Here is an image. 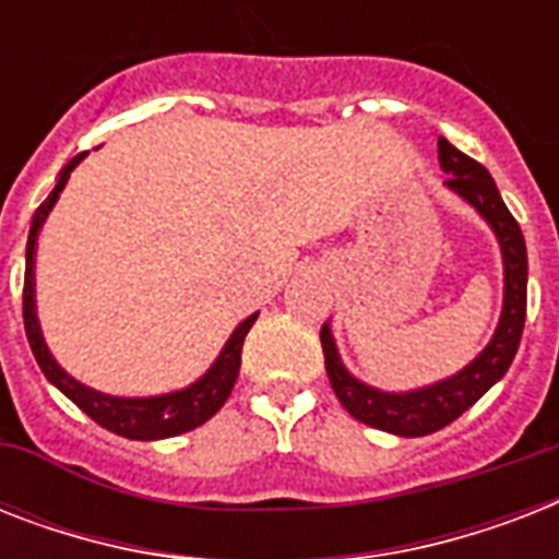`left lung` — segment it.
I'll use <instances>...</instances> for the list:
<instances>
[{
    "label": "left lung",
    "mask_w": 559,
    "mask_h": 559,
    "mask_svg": "<svg viewBox=\"0 0 559 559\" xmlns=\"http://www.w3.org/2000/svg\"><path fill=\"white\" fill-rule=\"evenodd\" d=\"M438 162H441L443 174H450L443 186L476 209L478 217L485 219L496 235L499 252H502V316H499V324H496L485 350L452 377H443V380L420 385V389L382 391L357 380L345 368L336 340H333L331 322L322 324L324 368H328V377H331V385L342 406L348 408L350 417H357L366 426L400 435V438H420V435L438 432L447 424H452L455 417L464 415L481 394H487L496 382L502 380L513 357H516V348H520L522 328H525V305H528L525 237H522L520 223L513 219V214L504 205L493 177L476 159H469L467 153L452 147L447 139H438Z\"/></svg>",
    "instance_id": "1"
}]
</instances>
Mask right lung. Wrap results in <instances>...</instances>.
<instances>
[{
	"instance_id": "add662e5",
	"label": "right lung",
	"mask_w": 559,
	"mask_h": 559,
	"mask_svg": "<svg viewBox=\"0 0 559 559\" xmlns=\"http://www.w3.org/2000/svg\"><path fill=\"white\" fill-rule=\"evenodd\" d=\"M86 153H78L57 177L55 191L48 193L46 202L34 211L28 231V246H25V287H22V319H25V336L31 342L34 359L43 368L46 380L60 389L66 397L72 400L74 406L83 408L86 415L100 424L109 432L130 438V441H162V438H174V435L191 432L197 426H202L209 417H214L228 400L231 389H235L237 371H240V350H243V340L249 328L254 324L258 313L237 324L217 359L211 362V368L202 373L200 380H193L191 385L168 394H151V397H116V394H104L90 385H83L81 380H74L72 373L63 371V366L51 357L46 340H43V328H39L37 316V281H34V254H37V237L39 228L46 223V217L55 209V202L60 200L66 182L72 177V170L83 162Z\"/></svg>"
}]
</instances>
